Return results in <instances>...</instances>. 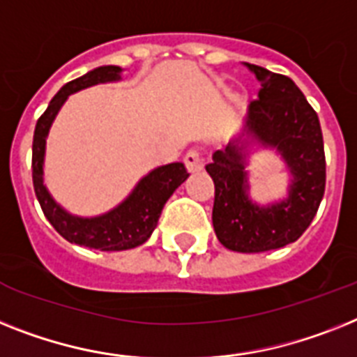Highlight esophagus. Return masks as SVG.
<instances>
[{"instance_id": "obj_1", "label": "esophagus", "mask_w": 357, "mask_h": 357, "mask_svg": "<svg viewBox=\"0 0 357 357\" xmlns=\"http://www.w3.org/2000/svg\"><path fill=\"white\" fill-rule=\"evenodd\" d=\"M184 164H185V167H188V172H190V173H197V172H200L202 167H204V160H202V155H200L197 149H190V151L185 153Z\"/></svg>"}]
</instances>
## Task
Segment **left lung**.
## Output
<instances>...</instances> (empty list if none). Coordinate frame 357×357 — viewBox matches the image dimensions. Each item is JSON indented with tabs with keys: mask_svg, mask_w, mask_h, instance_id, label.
<instances>
[{
	"mask_svg": "<svg viewBox=\"0 0 357 357\" xmlns=\"http://www.w3.org/2000/svg\"><path fill=\"white\" fill-rule=\"evenodd\" d=\"M261 82L259 98L248 105L243 136L213 153L206 166L215 184L213 228L228 250L257 253L278 250L305 234L325 195L326 162L319 119L288 76L246 63ZM275 146L291 169L289 197L259 206L248 195V143Z\"/></svg>",
	"mask_w": 357,
	"mask_h": 357,
	"instance_id": "left-lung-1",
	"label": "left lung"
}]
</instances>
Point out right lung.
Returning a JSON list of instances; mask_svg holds the SVG:
<instances>
[{
    "instance_id": "add662e5",
    "label": "right lung",
    "mask_w": 357,
    "mask_h": 357,
    "mask_svg": "<svg viewBox=\"0 0 357 357\" xmlns=\"http://www.w3.org/2000/svg\"><path fill=\"white\" fill-rule=\"evenodd\" d=\"M120 73L122 69L116 66L98 67V69L91 70L87 75L63 85L54 94L45 113L38 119L34 140H32V182H34L38 202H40L47 220L69 243L100 250V252L131 250L146 243L147 238L151 237L153 229L157 228L158 217H160L162 208L167 199L190 176L182 162H173L167 166L157 167L138 182L137 188L122 204L107 213L91 217V219L67 213L47 191L45 184H43L45 140L52 120L58 114L60 107L69 94L91 87V85L120 79Z\"/></svg>"
}]
</instances>
